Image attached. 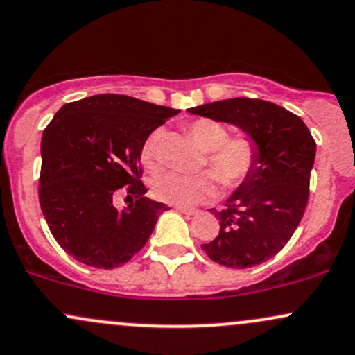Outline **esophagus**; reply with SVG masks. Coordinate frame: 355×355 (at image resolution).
I'll list each match as a JSON object with an SVG mask.
<instances>
[{
    "instance_id": "1",
    "label": "esophagus",
    "mask_w": 355,
    "mask_h": 355,
    "mask_svg": "<svg viewBox=\"0 0 355 355\" xmlns=\"http://www.w3.org/2000/svg\"><path fill=\"white\" fill-rule=\"evenodd\" d=\"M179 213H182V214H188V216H194V214H198L199 211L198 209H193V208H182V206H178L176 208Z\"/></svg>"
}]
</instances>
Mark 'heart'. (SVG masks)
Masks as SVG:
<instances>
[{"mask_svg": "<svg viewBox=\"0 0 355 355\" xmlns=\"http://www.w3.org/2000/svg\"><path fill=\"white\" fill-rule=\"evenodd\" d=\"M191 137L205 150L202 173L194 176L162 173L153 179L154 198L169 205L193 208L205 205L218 194V181L225 189L234 191L254 176L260 166V146L253 135L240 132L230 135L228 127L213 119H196L188 125ZM159 139L156 130L146 139L141 150L142 164L147 171L159 167Z\"/></svg>", "mask_w": 355, "mask_h": 355, "instance_id": "1", "label": "heart"}]
</instances>
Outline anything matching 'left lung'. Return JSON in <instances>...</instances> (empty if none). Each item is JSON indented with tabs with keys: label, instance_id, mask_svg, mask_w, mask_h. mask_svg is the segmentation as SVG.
<instances>
[{
	"label": "left lung",
	"instance_id": "left-lung-1",
	"mask_svg": "<svg viewBox=\"0 0 355 355\" xmlns=\"http://www.w3.org/2000/svg\"><path fill=\"white\" fill-rule=\"evenodd\" d=\"M188 112L230 122L257 139L258 171L234 191L225 209H213L220 234L201 248L214 263L228 268L263 263L282 252L304 218L315 161L309 127L298 115L260 98H228Z\"/></svg>",
	"mask_w": 355,
	"mask_h": 355
}]
</instances>
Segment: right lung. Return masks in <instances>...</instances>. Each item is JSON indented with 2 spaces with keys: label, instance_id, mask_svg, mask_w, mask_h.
I'll use <instances>...</instances> for the list:
<instances>
[{
  "label": "right lung",
  "instance_id": "1",
  "mask_svg": "<svg viewBox=\"0 0 355 355\" xmlns=\"http://www.w3.org/2000/svg\"><path fill=\"white\" fill-rule=\"evenodd\" d=\"M179 110L129 95L69 102L43 130L38 199L57 243L83 265L112 270L149 240L159 214L139 166L142 146ZM125 193L124 211L113 199Z\"/></svg>",
  "mask_w": 355,
  "mask_h": 355
}]
</instances>
